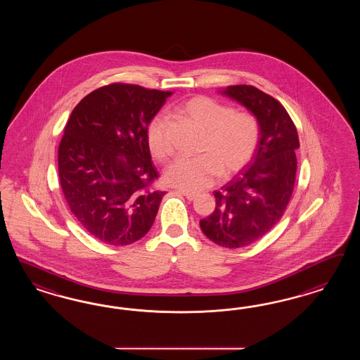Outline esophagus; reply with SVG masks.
<instances>
[{"label":"esophagus","instance_id":"esophagus-1","mask_svg":"<svg viewBox=\"0 0 360 360\" xmlns=\"http://www.w3.org/2000/svg\"><path fill=\"white\" fill-rule=\"evenodd\" d=\"M178 193H179V194H182L184 196H186L188 200H194V199H196V196H198V194H195V193H190V191H182V190H179Z\"/></svg>","mask_w":360,"mask_h":360}]
</instances>
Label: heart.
<instances>
[{
  "label": "heart",
  "mask_w": 360,
  "mask_h": 360,
  "mask_svg": "<svg viewBox=\"0 0 360 360\" xmlns=\"http://www.w3.org/2000/svg\"><path fill=\"white\" fill-rule=\"evenodd\" d=\"M181 112L203 131L193 158H178L165 172L167 184L187 191H202L223 176L235 174L248 164L260 139V125L250 112L235 109L208 96L188 98ZM162 115L153 117L146 128V142L153 157L166 161L173 152Z\"/></svg>",
  "instance_id": "b5f03b06"
}]
</instances>
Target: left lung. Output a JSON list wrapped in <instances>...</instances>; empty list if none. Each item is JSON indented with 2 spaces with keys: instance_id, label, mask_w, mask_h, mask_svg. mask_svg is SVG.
Returning a JSON list of instances; mask_svg holds the SVG:
<instances>
[{
  "instance_id": "obj_1",
  "label": "left lung",
  "mask_w": 360,
  "mask_h": 360,
  "mask_svg": "<svg viewBox=\"0 0 360 360\" xmlns=\"http://www.w3.org/2000/svg\"><path fill=\"white\" fill-rule=\"evenodd\" d=\"M221 95L240 103L259 121L260 139L247 169L214 191L217 207L199 221L220 247H247L283 217L295 187L298 133L286 109L253 86H229Z\"/></svg>"
}]
</instances>
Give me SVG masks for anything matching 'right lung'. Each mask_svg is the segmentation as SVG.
<instances>
[{
	"mask_svg": "<svg viewBox=\"0 0 360 360\" xmlns=\"http://www.w3.org/2000/svg\"><path fill=\"white\" fill-rule=\"evenodd\" d=\"M172 92L115 83L91 92L72 110L58 150L67 205L91 236L129 245L152 229L165 191L150 188L146 128Z\"/></svg>",
	"mask_w": 360,
	"mask_h": 360,
	"instance_id": "add662e5",
	"label": "right lung"
}]
</instances>
